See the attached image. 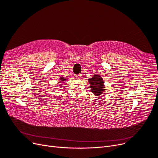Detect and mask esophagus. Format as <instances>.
<instances>
[{"instance_id":"obj_1","label":"esophagus","mask_w":158,"mask_h":158,"mask_svg":"<svg viewBox=\"0 0 158 158\" xmlns=\"http://www.w3.org/2000/svg\"><path fill=\"white\" fill-rule=\"evenodd\" d=\"M81 78H82V74H79L78 75H76V79H80Z\"/></svg>"}]
</instances>
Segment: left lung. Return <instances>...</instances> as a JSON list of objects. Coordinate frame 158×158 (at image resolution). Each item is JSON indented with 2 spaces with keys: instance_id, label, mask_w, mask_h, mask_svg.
Wrapping results in <instances>:
<instances>
[{
  "instance_id": "left-lung-1",
  "label": "left lung",
  "mask_w": 158,
  "mask_h": 158,
  "mask_svg": "<svg viewBox=\"0 0 158 158\" xmlns=\"http://www.w3.org/2000/svg\"><path fill=\"white\" fill-rule=\"evenodd\" d=\"M89 84V88L92 92L96 96H99L106 92V87H105L103 79L101 76L98 74H94L92 78L88 79Z\"/></svg>"
}]
</instances>
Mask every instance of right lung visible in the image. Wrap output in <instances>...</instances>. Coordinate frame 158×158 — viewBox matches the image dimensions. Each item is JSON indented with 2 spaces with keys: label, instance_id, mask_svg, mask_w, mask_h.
Segmentation results:
<instances>
[{
  "label": "right lung",
  "instance_id": "1",
  "mask_svg": "<svg viewBox=\"0 0 158 158\" xmlns=\"http://www.w3.org/2000/svg\"><path fill=\"white\" fill-rule=\"evenodd\" d=\"M66 79L65 78H64V77H59V82H64V81H66Z\"/></svg>",
  "mask_w": 158,
  "mask_h": 158
}]
</instances>
